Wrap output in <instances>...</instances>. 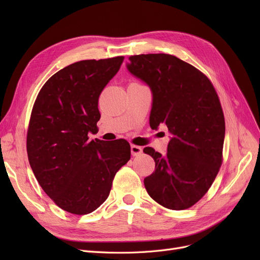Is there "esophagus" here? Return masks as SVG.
Wrapping results in <instances>:
<instances>
[{
    "mask_svg": "<svg viewBox=\"0 0 260 260\" xmlns=\"http://www.w3.org/2000/svg\"><path fill=\"white\" fill-rule=\"evenodd\" d=\"M141 153H142V147L132 144L131 145V154L132 156H139Z\"/></svg>",
    "mask_w": 260,
    "mask_h": 260,
    "instance_id": "obj_1",
    "label": "esophagus"
}]
</instances>
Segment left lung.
Segmentation results:
<instances>
[{
  "label": "left lung",
  "instance_id": "8db88e82",
  "mask_svg": "<svg viewBox=\"0 0 260 260\" xmlns=\"http://www.w3.org/2000/svg\"><path fill=\"white\" fill-rule=\"evenodd\" d=\"M129 60V72L153 93L149 125L166 124L172 135L166 155L143 149L155 160V171L144 179L146 191L168 209L190 208L222 164L225 124L218 94L205 75L174 55L141 54Z\"/></svg>",
  "mask_w": 260,
  "mask_h": 260
}]
</instances>
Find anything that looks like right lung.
Wrapping results in <instances>:
<instances>
[{"label": "right lung", "instance_id": "add662e5", "mask_svg": "<svg viewBox=\"0 0 260 260\" xmlns=\"http://www.w3.org/2000/svg\"><path fill=\"white\" fill-rule=\"evenodd\" d=\"M123 56L74 62L39 92L27 131L30 167L43 191L70 214L86 215L108 198L117 171L128 162L123 139L89 141L98 132L99 98Z\"/></svg>", "mask_w": 260, "mask_h": 260}]
</instances>
